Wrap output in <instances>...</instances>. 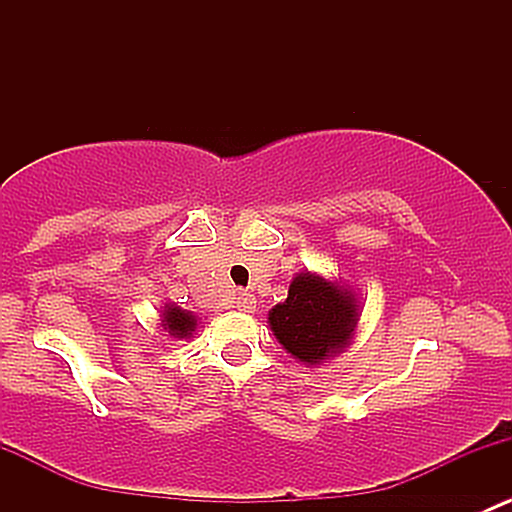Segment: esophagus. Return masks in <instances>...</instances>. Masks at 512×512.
I'll return each mask as SVG.
<instances>
[{"mask_svg": "<svg viewBox=\"0 0 512 512\" xmlns=\"http://www.w3.org/2000/svg\"><path fill=\"white\" fill-rule=\"evenodd\" d=\"M235 304H237V309H242V312H255V297H252V294H247V292H240L235 297Z\"/></svg>", "mask_w": 512, "mask_h": 512, "instance_id": "1", "label": "esophagus"}]
</instances>
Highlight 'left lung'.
<instances>
[{
    "mask_svg": "<svg viewBox=\"0 0 512 512\" xmlns=\"http://www.w3.org/2000/svg\"><path fill=\"white\" fill-rule=\"evenodd\" d=\"M267 319L277 342L294 359L314 366L347 347L359 322V304L349 289L299 272L285 302L277 304Z\"/></svg>",
    "mask_w": 512,
    "mask_h": 512,
    "instance_id": "8db88e82",
    "label": "left lung"
}]
</instances>
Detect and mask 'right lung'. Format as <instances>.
Returning a JSON list of instances; mask_svg holds the SVG:
<instances>
[{
  "instance_id": "right-lung-1",
  "label": "right lung",
  "mask_w": 512,
  "mask_h": 512,
  "mask_svg": "<svg viewBox=\"0 0 512 512\" xmlns=\"http://www.w3.org/2000/svg\"><path fill=\"white\" fill-rule=\"evenodd\" d=\"M195 324H198V319H195L193 314L185 312V309H180V307H175V304H165L163 329L170 334V337L188 339L190 334L195 332Z\"/></svg>"
}]
</instances>
